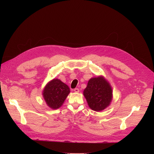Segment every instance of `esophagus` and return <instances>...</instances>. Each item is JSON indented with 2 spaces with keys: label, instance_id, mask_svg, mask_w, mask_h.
Returning a JSON list of instances; mask_svg holds the SVG:
<instances>
[{
  "label": "esophagus",
  "instance_id": "34e87169",
  "mask_svg": "<svg viewBox=\"0 0 154 154\" xmlns=\"http://www.w3.org/2000/svg\"><path fill=\"white\" fill-rule=\"evenodd\" d=\"M74 91L75 92H79V88H74Z\"/></svg>",
  "mask_w": 154,
  "mask_h": 154
}]
</instances>
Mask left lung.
<instances>
[{"label": "left lung", "instance_id": "1", "mask_svg": "<svg viewBox=\"0 0 154 154\" xmlns=\"http://www.w3.org/2000/svg\"><path fill=\"white\" fill-rule=\"evenodd\" d=\"M83 94L88 107L96 112L102 111L109 107L113 98L112 88L102 75L89 79Z\"/></svg>", "mask_w": 154, "mask_h": 154}]
</instances>
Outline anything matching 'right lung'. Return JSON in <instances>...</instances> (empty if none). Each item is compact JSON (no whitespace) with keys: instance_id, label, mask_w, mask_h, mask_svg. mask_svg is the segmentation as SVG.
Listing matches in <instances>:
<instances>
[{"instance_id":"right-lung-1","label":"right lung","mask_w":154,"mask_h":154,"mask_svg":"<svg viewBox=\"0 0 154 154\" xmlns=\"http://www.w3.org/2000/svg\"><path fill=\"white\" fill-rule=\"evenodd\" d=\"M70 92V88L60 79H54L48 82L42 91L46 104L52 109L60 107Z\"/></svg>"}]
</instances>
